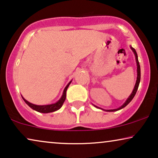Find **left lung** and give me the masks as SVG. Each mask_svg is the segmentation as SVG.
Instances as JSON below:
<instances>
[{"label":"left lung","instance_id":"8db88e82","mask_svg":"<svg viewBox=\"0 0 158 158\" xmlns=\"http://www.w3.org/2000/svg\"><path fill=\"white\" fill-rule=\"evenodd\" d=\"M131 49H132V51L134 52V53H135V57H136V62H137V81H136V84H135V88H134L132 93H131V94L129 96V97L128 98H127V100L126 101V102H125L124 104H123L122 106L118 108V109H112V110H106L107 111H118V110H120L123 109V108L126 106L127 105H128V103H129V102L132 100L134 97H135L136 93L137 91V89H138V87H139V82H140V76H141V72H140V65H139V62L138 61V57H137V52L135 49L133 48V47H131ZM97 107V106H96ZM98 108V107H97Z\"/></svg>","mask_w":158,"mask_h":158}]
</instances>
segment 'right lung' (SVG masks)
<instances>
[{"instance_id":"1","label":"right lung","mask_w":158,"mask_h":158,"mask_svg":"<svg viewBox=\"0 0 158 158\" xmlns=\"http://www.w3.org/2000/svg\"><path fill=\"white\" fill-rule=\"evenodd\" d=\"M71 83V81L69 83L67 86L64 88L63 94H62V96L61 97V98L60 99L59 101H57V103H53V104H50V105H44V106H38V105H35L33 104V103H29V101H27L26 99H24L22 97V98L23 99V101H25V103L29 106V107H31L32 109L35 110V111L40 112V113H50V112H53L57 111V110L60 109V108L62 107V104H63L64 101H65L66 98V91L67 89H68L69 85H70Z\"/></svg>"}]
</instances>
